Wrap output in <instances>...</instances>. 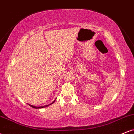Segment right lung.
Returning a JSON list of instances; mask_svg holds the SVG:
<instances>
[{
  "mask_svg": "<svg viewBox=\"0 0 134 134\" xmlns=\"http://www.w3.org/2000/svg\"><path fill=\"white\" fill-rule=\"evenodd\" d=\"M55 101V100H54L53 101V102L52 103H50V104H47V105H45V106H43V107H35V106H33V105H31V104H28L29 106H30L31 107H32V108H36V109H39V108H44V107H48V106H50V104H53V103H54Z\"/></svg>",
  "mask_w": 134,
  "mask_h": 134,
  "instance_id": "obj_1",
  "label": "right lung"
}]
</instances>
